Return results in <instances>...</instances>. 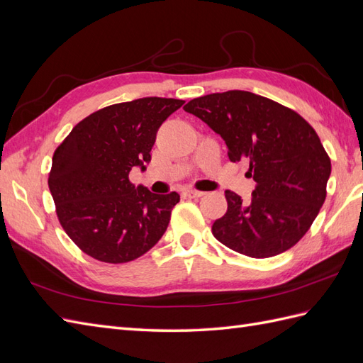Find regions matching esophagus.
<instances>
[{"label":"esophagus","instance_id":"obj_1","mask_svg":"<svg viewBox=\"0 0 363 363\" xmlns=\"http://www.w3.org/2000/svg\"><path fill=\"white\" fill-rule=\"evenodd\" d=\"M185 196L190 198V199H198L203 196V191H198V190H185Z\"/></svg>","mask_w":363,"mask_h":363}]
</instances>
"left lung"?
Listing matches in <instances>:
<instances>
[{
	"mask_svg": "<svg viewBox=\"0 0 363 363\" xmlns=\"http://www.w3.org/2000/svg\"><path fill=\"white\" fill-rule=\"evenodd\" d=\"M184 110L220 135L230 161H248L256 182L248 202L225 191L227 213L211 227L219 242L259 259L299 242L323 206L331 174L314 128L294 110L244 90L194 98Z\"/></svg>",
	"mask_w": 363,
	"mask_h": 363,
	"instance_id": "1",
	"label": "left lung"
}]
</instances>
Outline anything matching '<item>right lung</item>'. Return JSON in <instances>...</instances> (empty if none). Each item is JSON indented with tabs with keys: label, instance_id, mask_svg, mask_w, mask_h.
I'll return each mask as SVG.
<instances>
[{
	"label": "right lung",
	"instance_id": "add662e5",
	"mask_svg": "<svg viewBox=\"0 0 363 363\" xmlns=\"http://www.w3.org/2000/svg\"><path fill=\"white\" fill-rule=\"evenodd\" d=\"M184 104L139 98L89 115L55 150L49 189L64 231L86 255L124 264L147 253L169 227L179 194H155L128 181L145 169L164 121Z\"/></svg>",
	"mask_w": 363,
	"mask_h": 363
}]
</instances>
